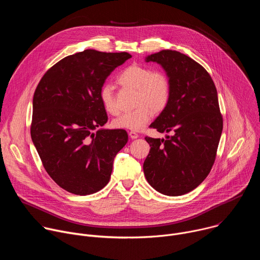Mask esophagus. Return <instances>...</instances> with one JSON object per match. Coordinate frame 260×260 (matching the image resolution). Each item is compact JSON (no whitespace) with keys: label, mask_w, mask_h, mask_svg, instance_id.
Instances as JSON below:
<instances>
[{"label":"esophagus","mask_w":260,"mask_h":260,"mask_svg":"<svg viewBox=\"0 0 260 260\" xmlns=\"http://www.w3.org/2000/svg\"><path fill=\"white\" fill-rule=\"evenodd\" d=\"M128 136H129V138H132V139H137V138H139V134L136 133L135 131H131V132L128 133Z\"/></svg>","instance_id":"esophagus-1"}]
</instances>
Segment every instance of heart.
Wrapping results in <instances>:
<instances>
[{"instance_id": "obj_1", "label": "heart", "mask_w": 260, "mask_h": 260, "mask_svg": "<svg viewBox=\"0 0 260 260\" xmlns=\"http://www.w3.org/2000/svg\"><path fill=\"white\" fill-rule=\"evenodd\" d=\"M117 83L135 90L134 109L113 121L117 128L141 131L153 116L160 113L170 103L172 85L170 78L161 71H151L144 66L132 64L122 70L117 76ZM100 100L104 109L111 115L119 113L115 94L109 85L100 89Z\"/></svg>"}]
</instances>
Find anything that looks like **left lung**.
I'll return each instance as SVG.
<instances>
[{"label": "left lung", "mask_w": 260, "mask_h": 260, "mask_svg": "<svg viewBox=\"0 0 260 260\" xmlns=\"http://www.w3.org/2000/svg\"><path fill=\"white\" fill-rule=\"evenodd\" d=\"M146 61L159 63L172 85L169 105L150 127L173 136L145 137L151 148L144 174L158 192L182 196L197 188L214 165L223 128L217 90L206 69L179 51L161 50Z\"/></svg>", "instance_id": "8db88e82"}]
</instances>
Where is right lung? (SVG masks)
<instances>
[{"instance_id":"1","label":"right lung","mask_w":260,"mask_h":260,"mask_svg":"<svg viewBox=\"0 0 260 260\" xmlns=\"http://www.w3.org/2000/svg\"><path fill=\"white\" fill-rule=\"evenodd\" d=\"M132 55L86 49L52 66L32 99L30 136L44 169L62 189L87 196L108 184L124 129H98L108 116L100 89Z\"/></svg>"}]
</instances>
